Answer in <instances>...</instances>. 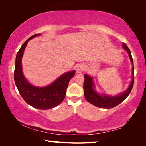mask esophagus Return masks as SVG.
<instances>
[{"instance_id":"obj_1","label":"esophagus","mask_w":146,"mask_h":146,"mask_svg":"<svg viewBox=\"0 0 146 146\" xmlns=\"http://www.w3.org/2000/svg\"><path fill=\"white\" fill-rule=\"evenodd\" d=\"M84 69H85V66L84 64H78L77 68H76V72L79 73H82V71L84 70Z\"/></svg>"}]
</instances>
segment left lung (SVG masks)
<instances>
[{"instance_id": "1", "label": "left lung", "mask_w": 146, "mask_h": 146, "mask_svg": "<svg viewBox=\"0 0 146 146\" xmlns=\"http://www.w3.org/2000/svg\"><path fill=\"white\" fill-rule=\"evenodd\" d=\"M123 48L127 51L128 55L129 56L130 60L133 64L132 68V81L131 83L128 88L125 90L124 92L121 95L118 96H115V97H111V96H107L105 95H100L97 93L94 90V82L93 80V78H91L90 75H84V96L86 99L89 102L92 104L94 106H97L98 108L110 109L113 107H115L117 105L119 104L122 102H123L125 98L127 97V96L129 95V93L131 91V90L134 84V66H133V60L131 56V53L129 49L128 48L126 44L125 43L122 44Z\"/></svg>"}]
</instances>
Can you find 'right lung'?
Masks as SVG:
<instances>
[{
    "label": "right lung",
    "instance_id": "add662e5",
    "mask_svg": "<svg viewBox=\"0 0 146 146\" xmlns=\"http://www.w3.org/2000/svg\"><path fill=\"white\" fill-rule=\"evenodd\" d=\"M39 35H40V33L32 35L19 50L16 56L14 80L19 93L28 104L38 110H46L56 107L62 102L69 82L73 77L75 71H71L64 74L46 87H36L29 84L23 75L22 58L28 41Z\"/></svg>",
    "mask_w": 146,
    "mask_h": 146
}]
</instances>
